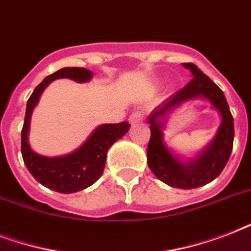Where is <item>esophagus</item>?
I'll return each instance as SVG.
<instances>
[{
  "label": "esophagus",
  "mask_w": 251,
  "mask_h": 251,
  "mask_svg": "<svg viewBox=\"0 0 251 251\" xmlns=\"http://www.w3.org/2000/svg\"><path fill=\"white\" fill-rule=\"evenodd\" d=\"M143 118H145L143 112H142V110H137V112H134V113L130 116L129 121L131 125H135V124H139V122L143 121Z\"/></svg>",
  "instance_id": "esophagus-1"
}]
</instances>
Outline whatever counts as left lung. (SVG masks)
<instances>
[{
  "label": "left lung",
  "instance_id": "obj_1",
  "mask_svg": "<svg viewBox=\"0 0 251 251\" xmlns=\"http://www.w3.org/2000/svg\"><path fill=\"white\" fill-rule=\"evenodd\" d=\"M189 69L193 79L186 86L168 98L149 116L151 129L147 164L157 178L172 187L195 189L214 181L229 160L233 149V117L220 88L191 62L182 64ZM191 98H206L218 110L222 124L212 142L193 161H181L167 149L164 142V120L169 111Z\"/></svg>",
  "mask_w": 251,
  "mask_h": 251
}]
</instances>
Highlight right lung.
<instances>
[{
	"label": "right lung",
	"instance_id": "right-lung-1",
	"mask_svg": "<svg viewBox=\"0 0 251 251\" xmlns=\"http://www.w3.org/2000/svg\"><path fill=\"white\" fill-rule=\"evenodd\" d=\"M60 78H69L78 83H84L92 78V73L83 68H64L47 76L35 88L25 108L21 151L25 167L37 182L50 190L70 194L91 186L101 177L108 150L114 142L127 133L130 125L129 122L124 121L98 126L79 149L65 156L47 157L35 152L28 142L31 114L43 91L50 82Z\"/></svg>",
	"mask_w": 251,
	"mask_h": 251
}]
</instances>
